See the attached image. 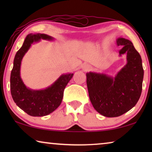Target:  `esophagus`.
Wrapping results in <instances>:
<instances>
[{
	"mask_svg": "<svg viewBox=\"0 0 152 152\" xmlns=\"http://www.w3.org/2000/svg\"><path fill=\"white\" fill-rule=\"evenodd\" d=\"M82 68L84 71H88V70H91V66L88 65V64H84V65L82 66Z\"/></svg>",
	"mask_w": 152,
	"mask_h": 152,
	"instance_id": "34e87169",
	"label": "esophagus"
}]
</instances>
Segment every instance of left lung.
<instances>
[{"label":"left lung","mask_w":152,"mask_h":152,"mask_svg":"<svg viewBox=\"0 0 152 152\" xmlns=\"http://www.w3.org/2000/svg\"><path fill=\"white\" fill-rule=\"evenodd\" d=\"M122 48L120 56L126 54V65L115 77L89 72L86 84L89 98L94 109L105 117H118L132 109L142 92L143 70L142 59L132 41L124 38L116 39Z\"/></svg>","instance_id":"obj_1"}]
</instances>
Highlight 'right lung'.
Segmentation results:
<instances>
[{"mask_svg":"<svg viewBox=\"0 0 152 152\" xmlns=\"http://www.w3.org/2000/svg\"><path fill=\"white\" fill-rule=\"evenodd\" d=\"M41 39L53 41L54 38L40 33L28 34L16 54L10 76V90L14 102L28 115L34 117L48 115L59 107L63 99L64 89L73 76V73L61 75L53 84L41 90H33L25 85L20 73L23 57L32 44Z\"/></svg>","mask_w":152,"mask_h":152,"instance_id":"1","label":"right lung"}]
</instances>
